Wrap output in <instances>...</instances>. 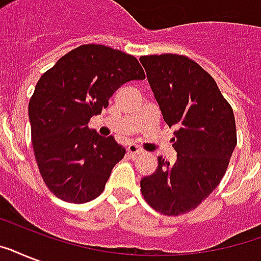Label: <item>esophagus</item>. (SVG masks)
Masks as SVG:
<instances>
[{
    "instance_id": "34e87169",
    "label": "esophagus",
    "mask_w": 261,
    "mask_h": 261,
    "mask_svg": "<svg viewBox=\"0 0 261 261\" xmlns=\"http://www.w3.org/2000/svg\"><path fill=\"white\" fill-rule=\"evenodd\" d=\"M127 153H128V154H142L143 150L139 146L134 145V143H131V145L127 146Z\"/></svg>"
}]
</instances>
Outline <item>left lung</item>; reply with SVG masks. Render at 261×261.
<instances>
[{"mask_svg":"<svg viewBox=\"0 0 261 261\" xmlns=\"http://www.w3.org/2000/svg\"><path fill=\"white\" fill-rule=\"evenodd\" d=\"M154 97L169 127L177 160L160 155L159 167L141 180L147 204L168 217L194 210L218 187L237 145L233 108L214 79L184 55H143Z\"/></svg>","mask_w":261,"mask_h":261,"instance_id":"obj_1","label":"left lung"}]
</instances>
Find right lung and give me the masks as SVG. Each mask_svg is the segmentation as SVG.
<instances>
[{
    "label": "right lung",
    "instance_id": "1",
    "mask_svg": "<svg viewBox=\"0 0 261 261\" xmlns=\"http://www.w3.org/2000/svg\"><path fill=\"white\" fill-rule=\"evenodd\" d=\"M133 80H145L138 59L102 44L69 51L39 79L28 104L32 147L43 181L61 200L97 198L126 154L112 135L101 137L88 124Z\"/></svg>",
    "mask_w": 261,
    "mask_h": 261
}]
</instances>
